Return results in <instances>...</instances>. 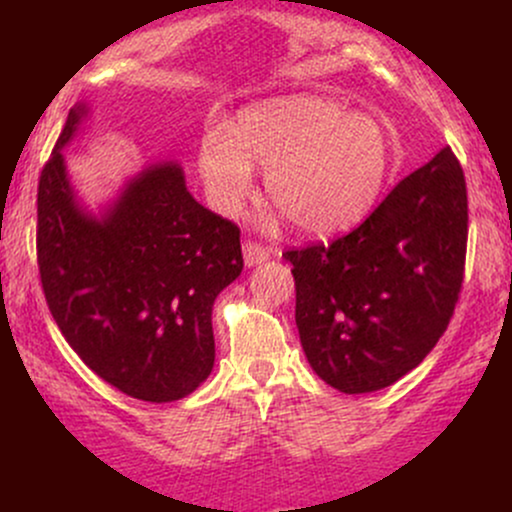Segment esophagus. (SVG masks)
Returning <instances> with one entry per match:
<instances>
[{"label": "esophagus", "instance_id": "obj_1", "mask_svg": "<svg viewBox=\"0 0 512 512\" xmlns=\"http://www.w3.org/2000/svg\"><path fill=\"white\" fill-rule=\"evenodd\" d=\"M269 255H272V250L264 248L257 240H245L243 243V260L248 267H255V264L269 260Z\"/></svg>", "mask_w": 512, "mask_h": 512}]
</instances>
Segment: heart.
<instances>
[{
  "label": "heart",
  "instance_id": "1",
  "mask_svg": "<svg viewBox=\"0 0 512 512\" xmlns=\"http://www.w3.org/2000/svg\"><path fill=\"white\" fill-rule=\"evenodd\" d=\"M252 163L264 192L308 236L354 226L378 199L392 166L385 127L366 113L315 96L252 105L233 127L211 122L197 166L211 207L233 216L252 192Z\"/></svg>",
  "mask_w": 512,
  "mask_h": 512
}]
</instances>
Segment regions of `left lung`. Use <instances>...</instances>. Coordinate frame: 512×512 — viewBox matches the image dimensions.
<instances>
[{
  "label": "left lung",
  "mask_w": 512,
  "mask_h": 512,
  "mask_svg": "<svg viewBox=\"0 0 512 512\" xmlns=\"http://www.w3.org/2000/svg\"><path fill=\"white\" fill-rule=\"evenodd\" d=\"M467 223V182L448 146L354 231L286 250L303 351L327 385L383 390L431 354L460 301Z\"/></svg>",
  "instance_id": "left-lung-1"
}]
</instances>
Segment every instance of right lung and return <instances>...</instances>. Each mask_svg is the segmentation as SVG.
<instances>
[{"label": "right lung", "mask_w": 512, "mask_h": 512, "mask_svg": "<svg viewBox=\"0 0 512 512\" xmlns=\"http://www.w3.org/2000/svg\"><path fill=\"white\" fill-rule=\"evenodd\" d=\"M38 180L40 284L57 327L98 378L144 402H175L214 368V298L243 272L240 228L187 192L163 163L127 185L103 221L76 207L62 146Z\"/></svg>", "instance_id": "obj_1"}]
</instances>
